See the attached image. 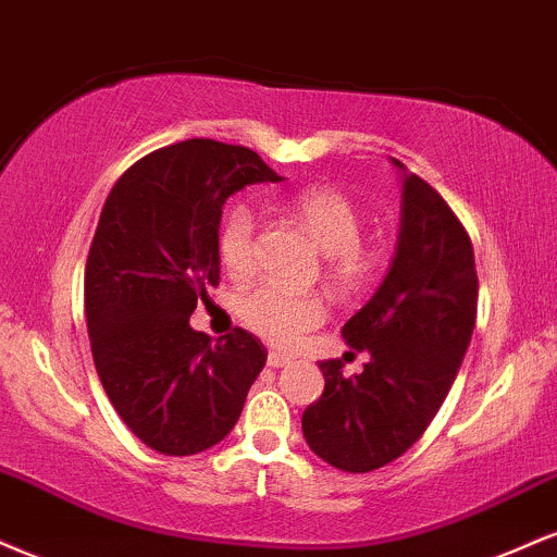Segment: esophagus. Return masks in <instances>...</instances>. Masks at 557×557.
I'll return each instance as SVG.
<instances>
[{
	"label": "esophagus",
	"mask_w": 557,
	"mask_h": 557,
	"mask_svg": "<svg viewBox=\"0 0 557 557\" xmlns=\"http://www.w3.org/2000/svg\"><path fill=\"white\" fill-rule=\"evenodd\" d=\"M289 362L292 357L281 355V351H271V355H268V368H286Z\"/></svg>",
	"instance_id": "esophagus-1"
}]
</instances>
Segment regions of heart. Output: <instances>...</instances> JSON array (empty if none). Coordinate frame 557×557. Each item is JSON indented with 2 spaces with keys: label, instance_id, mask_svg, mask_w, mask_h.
Returning a JSON list of instances; mask_svg holds the SVG:
<instances>
[{
  "label": "heart",
  "instance_id": "obj_1",
  "mask_svg": "<svg viewBox=\"0 0 557 557\" xmlns=\"http://www.w3.org/2000/svg\"><path fill=\"white\" fill-rule=\"evenodd\" d=\"M286 211L325 252L323 273L342 297H357L375 281L381 252L362 239L364 215L344 193L331 187L302 189L289 198ZM255 245L258 219L250 206L237 202L226 211L215 237V250L228 276H250ZM239 318L263 342L292 346L323 323L325 305L318 294H297L265 284L242 294Z\"/></svg>",
  "mask_w": 557,
  "mask_h": 557
}]
</instances>
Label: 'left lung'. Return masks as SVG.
Listing matches in <instances>:
<instances>
[{"mask_svg":"<svg viewBox=\"0 0 557 557\" xmlns=\"http://www.w3.org/2000/svg\"><path fill=\"white\" fill-rule=\"evenodd\" d=\"M476 289L472 239L459 215L422 176L407 174L388 276L342 329L346 344L370 351V362L351 377L338 359L320 362L325 388L302 414L307 446L355 474L407 454L456 381L474 331Z\"/></svg>","mask_w":557,"mask_h":557,"instance_id":"obj_1","label":"left lung"}]
</instances>
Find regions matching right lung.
<instances>
[{"mask_svg": "<svg viewBox=\"0 0 557 557\" xmlns=\"http://www.w3.org/2000/svg\"><path fill=\"white\" fill-rule=\"evenodd\" d=\"M245 146L193 137L143 156L111 187L85 260L90 351L111 407L148 448L193 456L232 433L265 346L234 329H189L221 278L228 195L278 182Z\"/></svg>", "mask_w": 557, "mask_h": 557, "instance_id": "add662e5", "label": "right lung"}]
</instances>
